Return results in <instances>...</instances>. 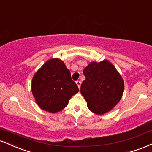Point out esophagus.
Masks as SVG:
<instances>
[{
  "label": "esophagus",
  "mask_w": 152,
  "mask_h": 152,
  "mask_svg": "<svg viewBox=\"0 0 152 152\" xmlns=\"http://www.w3.org/2000/svg\"><path fill=\"white\" fill-rule=\"evenodd\" d=\"M76 84H77V86H78V88H80V87H81V81H76Z\"/></svg>",
  "instance_id": "obj_1"
}]
</instances>
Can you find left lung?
I'll return each mask as SVG.
<instances>
[{
  "label": "left lung",
  "mask_w": 152,
  "mask_h": 152,
  "mask_svg": "<svg viewBox=\"0 0 152 152\" xmlns=\"http://www.w3.org/2000/svg\"><path fill=\"white\" fill-rule=\"evenodd\" d=\"M86 79L81 86V94L87 106L96 114L109 112L119 102L124 83L114 65L107 60L91 62L83 71Z\"/></svg>",
  "instance_id": "obj_1"
}]
</instances>
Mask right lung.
<instances>
[{"label":"right lung","mask_w":152,"mask_h":152,"mask_svg":"<svg viewBox=\"0 0 152 152\" xmlns=\"http://www.w3.org/2000/svg\"><path fill=\"white\" fill-rule=\"evenodd\" d=\"M31 90L38 106L50 113L64 109L72 96L78 92L70 71L58 58L47 61L38 69L33 77Z\"/></svg>","instance_id":"1"}]
</instances>
